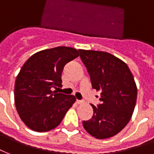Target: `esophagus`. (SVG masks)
Instances as JSON below:
<instances>
[{
    "label": "esophagus",
    "instance_id": "34e87169",
    "mask_svg": "<svg viewBox=\"0 0 154 154\" xmlns=\"http://www.w3.org/2000/svg\"><path fill=\"white\" fill-rule=\"evenodd\" d=\"M85 103V101L83 100H76V103L77 104H83V103Z\"/></svg>",
    "mask_w": 154,
    "mask_h": 154
}]
</instances>
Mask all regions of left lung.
<instances>
[{"label": "left lung", "mask_w": 154, "mask_h": 154, "mask_svg": "<svg viewBox=\"0 0 154 154\" xmlns=\"http://www.w3.org/2000/svg\"><path fill=\"white\" fill-rule=\"evenodd\" d=\"M90 75L92 87L101 92L102 104L92 105L93 117L85 131L99 140L118 134L130 122L137 98L134 76L123 60L105 51L79 50Z\"/></svg>", "instance_id": "1"}]
</instances>
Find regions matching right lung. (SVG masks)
<instances>
[{
  "label": "right lung",
  "mask_w": 154,
  "mask_h": 154,
  "mask_svg": "<svg viewBox=\"0 0 154 154\" xmlns=\"http://www.w3.org/2000/svg\"><path fill=\"white\" fill-rule=\"evenodd\" d=\"M79 51L57 47L33 54L20 69L14 85V104L20 117L32 131L46 132L59 125L75 102L74 95L57 93L64 66Z\"/></svg>",
  "instance_id": "right-lung-1"
}]
</instances>
